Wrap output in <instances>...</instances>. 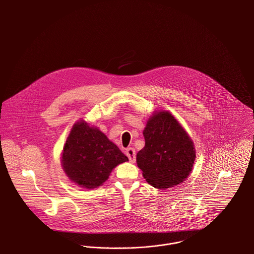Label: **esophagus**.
I'll use <instances>...</instances> for the list:
<instances>
[{
  "label": "esophagus",
  "instance_id": "obj_1",
  "mask_svg": "<svg viewBox=\"0 0 254 254\" xmlns=\"http://www.w3.org/2000/svg\"><path fill=\"white\" fill-rule=\"evenodd\" d=\"M126 154L129 159V162L135 163L136 161V153H135V149L133 147H128L126 149Z\"/></svg>",
  "mask_w": 254,
  "mask_h": 254
}]
</instances>
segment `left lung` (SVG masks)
Instances as JSON below:
<instances>
[{
	"label": "left lung",
	"mask_w": 254,
	"mask_h": 254,
	"mask_svg": "<svg viewBox=\"0 0 254 254\" xmlns=\"http://www.w3.org/2000/svg\"><path fill=\"white\" fill-rule=\"evenodd\" d=\"M145 145L136 156L148 184L166 190L185 181L195 160L192 140L169 111L154 113L143 131Z\"/></svg>",
	"instance_id": "8db88e82"
}]
</instances>
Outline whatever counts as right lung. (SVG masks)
<instances>
[{
    "label": "right lung",
    "mask_w": 254,
    "mask_h": 254,
    "mask_svg": "<svg viewBox=\"0 0 254 254\" xmlns=\"http://www.w3.org/2000/svg\"><path fill=\"white\" fill-rule=\"evenodd\" d=\"M128 161L119 147L97 127L77 122L62 154V167L67 177L85 189H95L109 179L116 166Z\"/></svg>",
    "instance_id": "add662e5"
}]
</instances>
